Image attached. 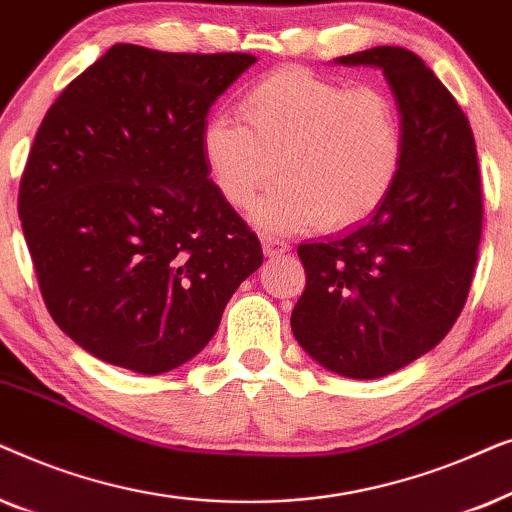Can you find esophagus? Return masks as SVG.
<instances>
[{
  "label": "esophagus",
  "instance_id": "obj_1",
  "mask_svg": "<svg viewBox=\"0 0 512 512\" xmlns=\"http://www.w3.org/2000/svg\"><path fill=\"white\" fill-rule=\"evenodd\" d=\"M261 244H263V251H265V254H268L270 258L284 256L286 251L291 249L289 242L279 240V237H272V235H263V237H261Z\"/></svg>",
  "mask_w": 512,
  "mask_h": 512
}]
</instances>
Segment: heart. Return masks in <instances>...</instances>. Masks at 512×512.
<instances>
[{"label": "heart", "mask_w": 512, "mask_h": 512, "mask_svg": "<svg viewBox=\"0 0 512 512\" xmlns=\"http://www.w3.org/2000/svg\"><path fill=\"white\" fill-rule=\"evenodd\" d=\"M237 116H212L202 156L216 191L249 209L272 174L282 184L254 207L265 233L319 221L347 230L368 221L394 191L405 160V125L389 93L282 67L244 90Z\"/></svg>", "instance_id": "heart-1"}]
</instances>
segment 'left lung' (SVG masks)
Returning <instances> with one entry per match:
<instances>
[{
    "label": "left lung",
    "instance_id": "obj_1",
    "mask_svg": "<svg viewBox=\"0 0 512 512\" xmlns=\"http://www.w3.org/2000/svg\"><path fill=\"white\" fill-rule=\"evenodd\" d=\"M335 62L382 69L403 116L405 160L368 221L300 244L307 284L291 331L319 366L375 380L431 352L464 310L482 233L478 151L457 100L408 48Z\"/></svg>",
    "mask_w": 512,
    "mask_h": 512
}]
</instances>
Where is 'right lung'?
<instances>
[{
  "mask_svg": "<svg viewBox=\"0 0 512 512\" xmlns=\"http://www.w3.org/2000/svg\"><path fill=\"white\" fill-rule=\"evenodd\" d=\"M254 62L114 44L39 125L18 214L41 296L111 366L160 375L193 359L261 268L202 156L209 107Z\"/></svg>",
  "mask_w": 512,
  "mask_h": 512,
  "instance_id": "right-lung-1",
  "label": "right lung"
}]
</instances>
